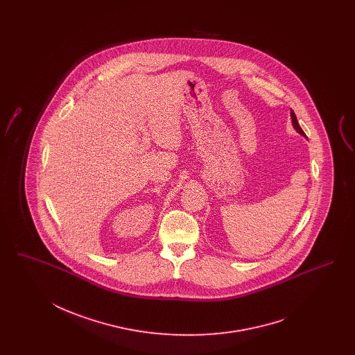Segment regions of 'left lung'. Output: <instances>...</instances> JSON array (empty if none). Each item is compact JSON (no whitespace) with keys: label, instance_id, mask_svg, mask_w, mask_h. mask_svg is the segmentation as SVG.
<instances>
[{"label":"left lung","instance_id":"1","mask_svg":"<svg viewBox=\"0 0 355 355\" xmlns=\"http://www.w3.org/2000/svg\"><path fill=\"white\" fill-rule=\"evenodd\" d=\"M291 122H293V126H294V129L297 130L301 135H303V137H306V134L303 132V130L301 129V126H300V123H298V119H297V116H295V113L293 112V109H291Z\"/></svg>","mask_w":355,"mask_h":355}]
</instances>
